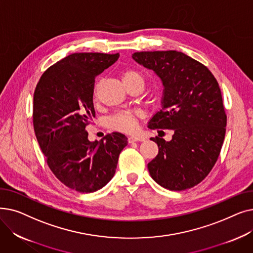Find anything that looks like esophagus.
Here are the masks:
<instances>
[{
	"mask_svg": "<svg viewBox=\"0 0 253 253\" xmlns=\"http://www.w3.org/2000/svg\"><path fill=\"white\" fill-rule=\"evenodd\" d=\"M144 138L140 137V136H129L128 137V142L132 143V142H135V141H143Z\"/></svg>",
	"mask_w": 253,
	"mask_h": 253,
	"instance_id": "34e87169",
	"label": "esophagus"
}]
</instances>
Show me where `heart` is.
Instances as JSON below:
<instances>
[{"instance_id":"b5f03b06","label":"heart","mask_w":253,"mask_h":253,"mask_svg":"<svg viewBox=\"0 0 253 253\" xmlns=\"http://www.w3.org/2000/svg\"><path fill=\"white\" fill-rule=\"evenodd\" d=\"M122 78L125 84L134 82V81H141L143 82L142 76L133 70H126L122 73ZM98 92V85H95L93 89V96L94 98L97 97ZM140 118V114L136 111H129V110H122L115 113L111 117L106 119V126L109 128L123 132V133H133L136 131L138 127V120Z\"/></svg>"}]
</instances>
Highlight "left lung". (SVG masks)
<instances>
[{"label":"left lung","mask_w":253,"mask_h":253,"mask_svg":"<svg viewBox=\"0 0 253 253\" xmlns=\"http://www.w3.org/2000/svg\"><path fill=\"white\" fill-rule=\"evenodd\" d=\"M132 57L153 70L164 85L162 110L149 128L174 131L170 141L152 138L159 154L148 164L150 174L170 191L191 189L213 168L224 139L227 115L216 79L182 52L144 51Z\"/></svg>","instance_id":"left-lung-1"}]
</instances>
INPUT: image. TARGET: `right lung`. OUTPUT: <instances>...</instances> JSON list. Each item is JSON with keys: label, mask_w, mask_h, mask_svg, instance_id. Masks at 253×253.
<instances>
[{"label": "right lung", "mask_w": 253, "mask_h": 253, "mask_svg": "<svg viewBox=\"0 0 253 253\" xmlns=\"http://www.w3.org/2000/svg\"><path fill=\"white\" fill-rule=\"evenodd\" d=\"M119 56L73 53L47 69L35 89L34 130L47 165L64 185L80 193L95 192L113 178L128 143L119 132L91 142L86 131L95 117V78Z\"/></svg>", "instance_id": "right-lung-1"}]
</instances>
